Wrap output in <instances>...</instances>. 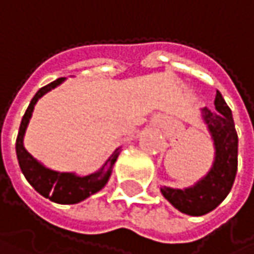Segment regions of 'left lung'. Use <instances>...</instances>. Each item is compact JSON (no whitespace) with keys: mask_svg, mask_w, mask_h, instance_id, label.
Instances as JSON below:
<instances>
[{"mask_svg":"<svg viewBox=\"0 0 254 254\" xmlns=\"http://www.w3.org/2000/svg\"><path fill=\"white\" fill-rule=\"evenodd\" d=\"M203 119L215 144V162L209 174L194 187L175 190L163 187V197L179 212L201 216L216 209L229 194L238 168V135L232 113L221 92L216 91L215 109H203Z\"/></svg>","mask_w":254,"mask_h":254,"instance_id":"left-lung-1","label":"left lung"}]
</instances>
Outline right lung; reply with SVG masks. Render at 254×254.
I'll return each mask as SVG.
<instances>
[{
	"label": "right lung",
	"mask_w": 254,
	"mask_h": 254,
	"mask_svg": "<svg viewBox=\"0 0 254 254\" xmlns=\"http://www.w3.org/2000/svg\"><path fill=\"white\" fill-rule=\"evenodd\" d=\"M63 80H64V77H59L57 80L42 86L32 98L25 116L22 119V124H20L19 135L16 139V154H17L20 169L27 179V182L41 195H44L45 198H50L54 203L75 204V203L88 198L89 195L95 194L107 184L110 174H112V166L115 165V162L119 156V151L116 150L98 172L86 175V177H76L75 174H62V172L47 169L26 151V148L23 147V136H25L26 127H27L29 119L32 116L36 101L44 94H47L48 91H51L53 88L60 85Z\"/></svg>",
	"instance_id": "obj_1"
}]
</instances>
